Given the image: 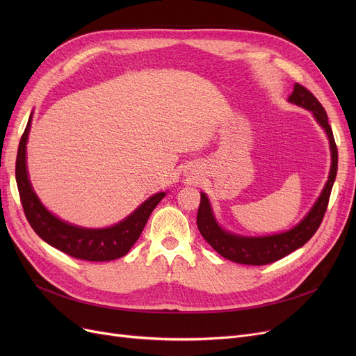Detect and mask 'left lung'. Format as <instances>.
Returning <instances> with one entry per match:
<instances>
[{
    "mask_svg": "<svg viewBox=\"0 0 356 356\" xmlns=\"http://www.w3.org/2000/svg\"><path fill=\"white\" fill-rule=\"evenodd\" d=\"M290 102L303 106L313 112L314 118L317 120L329 137L330 143V152H332V165L327 183L322 195L314 203L312 211L307 216L298 223L293 229L270 235V236H259V238H248V236H238L223 231L213 218L212 209L207 195H200V204L197 211V228L202 236L207 239L208 244L223 258L238 264L245 266H267L275 261L282 259L283 257L289 255L290 252L296 251L297 248L303 247L306 242L314 235V232L319 229L321 223L323 220L325 212L327 209V203L332 192V186L338 173V147H336L332 128L327 122V114L322 104L317 101L313 93L300 83L294 85V90L289 98Z\"/></svg>",
    "mask_w": 356,
    "mask_h": 356,
    "instance_id": "1",
    "label": "left lung"
}]
</instances>
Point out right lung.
Wrapping results in <instances>:
<instances>
[{"mask_svg":"<svg viewBox=\"0 0 356 356\" xmlns=\"http://www.w3.org/2000/svg\"><path fill=\"white\" fill-rule=\"evenodd\" d=\"M31 117L18 144L15 161V180L24 215L34 232L49 245L78 259L112 261L124 257L140 238L145 223L164 197L160 192L147 199L141 207L117 225L105 229H86L70 225L51 215L35 196L27 176L26 144L30 133Z\"/></svg>","mask_w":356,"mask_h":356,"instance_id":"right-lung-1","label":"right lung"}]
</instances>
